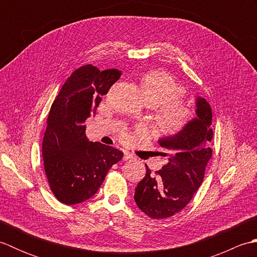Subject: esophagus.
Wrapping results in <instances>:
<instances>
[{"label": "esophagus", "mask_w": 257, "mask_h": 257, "mask_svg": "<svg viewBox=\"0 0 257 257\" xmlns=\"http://www.w3.org/2000/svg\"><path fill=\"white\" fill-rule=\"evenodd\" d=\"M134 159V156L128 151H123V160H132Z\"/></svg>", "instance_id": "obj_1"}]
</instances>
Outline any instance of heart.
I'll return each mask as SVG.
<instances>
[{
    "instance_id": "obj_1",
    "label": "heart",
    "mask_w": 257,
    "mask_h": 257,
    "mask_svg": "<svg viewBox=\"0 0 257 257\" xmlns=\"http://www.w3.org/2000/svg\"><path fill=\"white\" fill-rule=\"evenodd\" d=\"M141 92L146 103L159 107L156 119L161 133L178 134L189 123L190 110L177 101L184 90L169 74L160 70L146 74L141 79Z\"/></svg>"
}]
</instances>
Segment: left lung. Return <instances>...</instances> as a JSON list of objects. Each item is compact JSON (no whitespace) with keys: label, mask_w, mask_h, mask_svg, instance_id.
<instances>
[{"label":"left lung","mask_w":257,"mask_h":257,"mask_svg":"<svg viewBox=\"0 0 257 257\" xmlns=\"http://www.w3.org/2000/svg\"><path fill=\"white\" fill-rule=\"evenodd\" d=\"M195 107L196 117L181 132L158 140L167 165L156 174L146 166V176L136 187V204L151 219H166L183 210L203 181L212 157V109L202 97L196 98Z\"/></svg>","instance_id":"8db88e82"}]
</instances>
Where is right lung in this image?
I'll use <instances>...</instances> for the list:
<instances>
[{
    "mask_svg": "<svg viewBox=\"0 0 257 257\" xmlns=\"http://www.w3.org/2000/svg\"><path fill=\"white\" fill-rule=\"evenodd\" d=\"M118 69L84 65L69 76L47 118L42 154L50 188L56 199L73 205L90 199L123 154L86 137L85 121L95 114L102 96L120 78Z\"/></svg>",
    "mask_w": 257,
    "mask_h": 257,
    "instance_id": "right-lung-1",
    "label": "right lung"
}]
</instances>
